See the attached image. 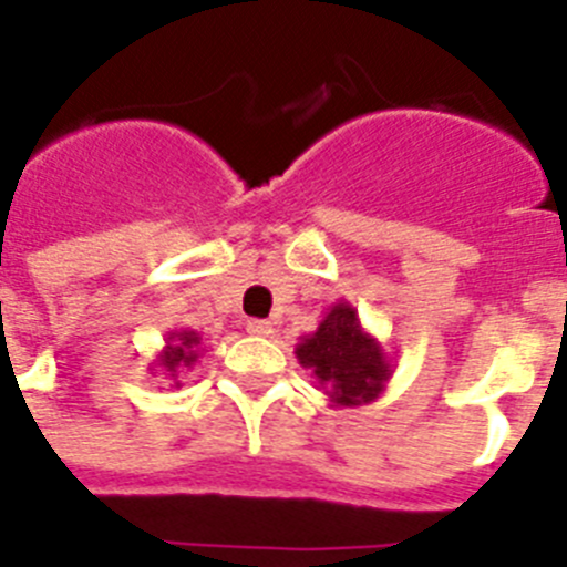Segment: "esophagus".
I'll return each mask as SVG.
<instances>
[{
    "mask_svg": "<svg viewBox=\"0 0 567 567\" xmlns=\"http://www.w3.org/2000/svg\"><path fill=\"white\" fill-rule=\"evenodd\" d=\"M247 332L249 334H258V338H269L272 334V323L269 320H247Z\"/></svg>",
    "mask_w": 567,
    "mask_h": 567,
    "instance_id": "34e87169",
    "label": "esophagus"
}]
</instances>
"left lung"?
Segmentation results:
<instances>
[{"instance_id": "8db88e82", "label": "left lung", "mask_w": 567, "mask_h": 567, "mask_svg": "<svg viewBox=\"0 0 567 567\" xmlns=\"http://www.w3.org/2000/svg\"><path fill=\"white\" fill-rule=\"evenodd\" d=\"M295 358L303 369H312L329 403L343 409L378 400L394 374L392 358L385 354L383 343L363 329L358 309L349 300L334 303L318 329L300 338Z\"/></svg>"}]
</instances>
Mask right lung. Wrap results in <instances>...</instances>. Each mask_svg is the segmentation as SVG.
<instances>
[{
    "label": "right lung",
    "mask_w": 567,
    "mask_h": 567,
    "mask_svg": "<svg viewBox=\"0 0 567 567\" xmlns=\"http://www.w3.org/2000/svg\"><path fill=\"white\" fill-rule=\"evenodd\" d=\"M198 354H202V334L193 332V329H173V332H167V346L150 363V372L164 374L178 385V372L193 369Z\"/></svg>",
    "instance_id": "obj_1"
}]
</instances>
